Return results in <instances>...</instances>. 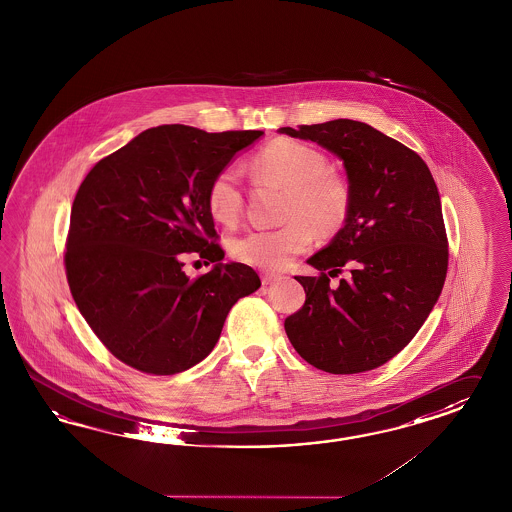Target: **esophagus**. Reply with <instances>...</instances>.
Instances as JSON below:
<instances>
[{
	"label": "esophagus",
	"instance_id": "obj_1",
	"mask_svg": "<svg viewBox=\"0 0 512 512\" xmlns=\"http://www.w3.org/2000/svg\"><path fill=\"white\" fill-rule=\"evenodd\" d=\"M281 279V275L277 274H262L261 281L262 285H272L275 281H279Z\"/></svg>",
	"mask_w": 512,
	"mask_h": 512
}]
</instances>
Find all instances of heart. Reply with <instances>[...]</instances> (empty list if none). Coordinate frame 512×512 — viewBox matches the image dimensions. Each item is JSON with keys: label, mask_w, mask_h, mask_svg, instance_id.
I'll return each instance as SVG.
<instances>
[{"label": "heart", "mask_w": 512, "mask_h": 512, "mask_svg": "<svg viewBox=\"0 0 512 512\" xmlns=\"http://www.w3.org/2000/svg\"><path fill=\"white\" fill-rule=\"evenodd\" d=\"M257 181L287 188L281 227L253 229L231 242L237 261L262 270H283L307 250L318 233H335L348 220L351 192L342 175L327 170L322 151L300 140L279 138L251 159ZM244 207V190L235 168L216 172L207 187V209L214 222L235 225Z\"/></svg>", "instance_id": "1"}]
</instances>
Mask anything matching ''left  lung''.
<instances>
[{"label": "left lung", "instance_id": "left-lung-1", "mask_svg": "<svg viewBox=\"0 0 512 512\" xmlns=\"http://www.w3.org/2000/svg\"><path fill=\"white\" fill-rule=\"evenodd\" d=\"M344 161L351 205L344 227L296 277L305 288L285 331L301 359L329 374L379 368L411 342L448 274V237L435 179L424 159L355 120L281 127ZM348 265V280L328 283Z\"/></svg>", "mask_w": 512, "mask_h": 512}]
</instances>
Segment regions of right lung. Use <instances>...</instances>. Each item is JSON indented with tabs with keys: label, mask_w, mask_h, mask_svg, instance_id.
<instances>
[{
	"label": "right lung",
	"mask_w": 512,
	"mask_h": 512,
	"mask_svg": "<svg viewBox=\"0 0 512 512\" xmlns=\"http://www.w3.org/2000/svg\"><path fill=\"white\" fill-rule=\"evenodd\" d=\"M264 135L146 129L103 157L75 194L64 268L75 305L101 344L142 374L174 375L203 361L227 312L261 287L248 264H222L207 209L216 172ZM216 261L190 280L182 257Z\"/></svg>",
	"instance_id": "obj_1"
}]
</instances>
